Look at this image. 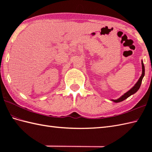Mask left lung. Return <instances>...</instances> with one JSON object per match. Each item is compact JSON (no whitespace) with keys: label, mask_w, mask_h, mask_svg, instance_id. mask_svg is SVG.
<instances>
[{"label":"left lung","mask_w":152,"mask_h":152,"mask_svg":"<svg viewBox=\"0 0 152 152\" xmlns=\"http://www.w3.org/2000/svg\"><path fill=\"white\" fill-rule=\"evenodd\" d=\"M142 75L138 79V82L135 83L134 86L130 90H129L127 92H126L125 93H124V95H123L121 96H120L119 99H112L111 101L114 102H121L123 101H124L125 99H127L129 96H130L131 95L134 94L135 93H136L138 89H139L140 87L141 86V83H142V79L144 76V74H145V68H144V63H143V61L142 60Z\"/></svg>","instance_id":"obj_1"}]
</instances>
